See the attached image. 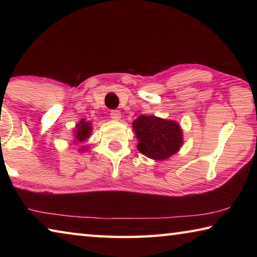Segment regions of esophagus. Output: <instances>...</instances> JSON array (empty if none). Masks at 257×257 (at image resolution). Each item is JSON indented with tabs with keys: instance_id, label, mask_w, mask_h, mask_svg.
I'll return each instance as SVG.
<instances>
[{
	"instance_id": "obj_1",
	"label": "esophagus",
	"mask_w": 257,
	"mask_h": 257,
	"mask_svg": "<svg viewBox=\"0 0 257 257\" xmlns=\"http://www.w3.org/2000/svg\"><path fill=\"white\" fill-rule=\"evenodd\" d=\"M110 115H111V119L115 120V121L121 119V112L119 110H111Z\"/></svg>"
}]
</instances>
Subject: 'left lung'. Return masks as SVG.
<instances>
[{"label": "left lung", "instance_id": "1", "mask_svg": "<svg viewBox=\"0 0 257 257\" xmlns=\"http://www.w3.org/2000/svg\"><path fill=\"white\" fill-rule=\"evenodd\" d=\"M133 127L139 141L138 151L150 159L165 160L182 146V132L175 121L141 115L134 121Z\"/></svg>", "mask_w": 257, "mask_h": 257}]
</instances>
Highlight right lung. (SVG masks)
I'll use <instances>...</instances> for the list:
<instances>
[{"label": "right lung", "instance_id": "add662e5", "mask_svg": "<svg viewBox=\"0 0 257 257\" xmlns=\"http://www.w3.org/2000/svg\"><path fill=\"white\" fill-rule=\"evenodd\" d=\"M92 133V127H90L89 122H86L85 120H81L80 123L77 124L76 129V139L78 142H84L88 138L89 134Z\"/></svg>", "mask_w": 257, "mask_h": 257}]
</instances>
